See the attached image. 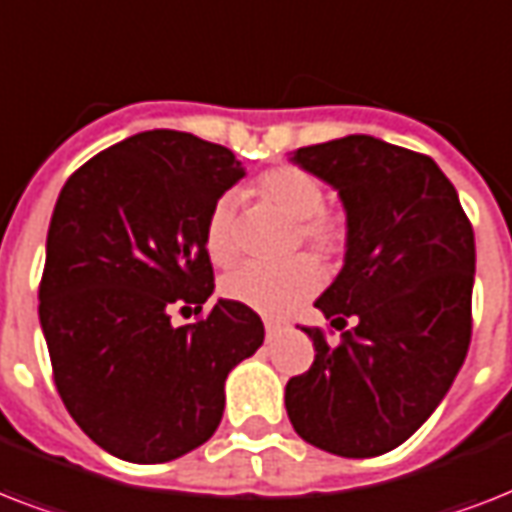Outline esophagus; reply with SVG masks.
<instances>
[{
  "instance_id": "1",
  "label": "esophagus",
  "mask_w": 512,
  "mask_h": 512,
  "mask_svg": "<svg viewBox=\"0 0 512 512\" xmlns=\"http://www.w3.org/2000/svg\"><path fill=\"white\" fill-rule=\"evenodd\" d=\"M281 332H284V324H281V321L265 319V335H268V340H273V337H279Z\"/></svg>"
}]
</instances>
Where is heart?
<instances>
[{"label":"heart","mask_w":512,"mask_h":512,"mask_svg":"<svg viewBox=\"0 0 512 512\" xmlns=\"http://www.w3.org/2000/svg\"><path fill=\"white\" fill-rule=\"evenodd\" d=\"M255 193L273 209L297 223V239L324 260H335L348 247V225L332 212H324V188L311 172L281 164L257 177ZM233 196H223L209 212L204 223V247L215 265H231L239 255L233 236ZM319 263L308 255L289 257L284 263L263 265L244 263L233 268L220 289L233 303H241L265 316H281L295 311L297 305L321 287Z\"/></svg>","instance_id":"heart-1"}]
</instances>
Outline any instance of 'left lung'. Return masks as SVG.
<instances>
[{
    "label": "left lung",
    "instance_id": "obj_1",
    "mask_svg": "<svg viewBox=\"0 0 512 512\" xmlns=\"http://www.w3.org/2000/svg\"><path fill=\"white\" fill-rule=\"evenodd\" d=\"M292 162L340 193L348 247L316 300L340 340L303 327L316 358L284 404L308 444L377 457L436 412L468 356L473 225L430 156L372 135L297 148Z\"/></svg>",
    "mask_w": 512,
    "mask_h": 512
}]
</instances>
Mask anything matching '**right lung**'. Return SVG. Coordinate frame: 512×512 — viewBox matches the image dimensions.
Listing matches in <instances>:
<instances>
[{"label": "right lung", "instance_id": "add662e5", "mask_svg": "<svg viewBox=\"0 0 512 512\" xmlns=\"http://www.w3.org/2000/svg\"><path fill=\"white\" fill-rule=\"evenodd\" d=\"M244 167L225 146L148 130L68 177L47 231L39 321L68 414L119 460L156 465L212 438L225 377L263 345L252 308L217 300L209 212Z\"/></svg>", "mask_w": 512, "mask_h": 512}]
</instances>
